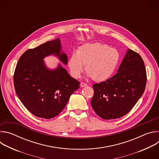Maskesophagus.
<instances>
[{
	"label": "esophagus",
	"instance_id": "esophagus-1",
	"mask_svg": "<svg viewBox=\"0 0 159 159\" xmlns=\"http://www.w3.org/2000/svg\"><path fill=\"white\" fill-rule=\"evenodd\" d=\"M87 84L86 83H85V82H81V83H80V87H85V86H87Z\"/></svg>",
	"mask_w": 159,
	"mask_h": 159
}]
</instances>
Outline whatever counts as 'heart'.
<instances>
[{
	"mask_svg": "<svg viewBox=\"0 0 159 159\" xmlns=\"http://www.w3.org/2000/svg\"><path fill=\"white\" fill-rule=\"evenodd\" d=\"M120 60L119 52L99 43H86L79 47L68 61L71 75L79 78L84 71L95 82H104L115 73Z\"/></svg>",
	"mask_w": 159,
	"mask_h": 159,
	"instance_id": "obj_1",
	"label": "heart"
}]
</instances>
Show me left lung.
Returning a JSON list of instances; mask_svg holds the SVG:
<instances>
[{"mask_svg": "<svg viewBox=\"0 0 159 159\" xmlns=\"http://www.w3.org/2000/svg\"><path fill=\"white\" fill-rule=\"evenodd\" d=\"M147 73L140 55L128 50L118 73L106 81L93 85L91 106L104 120L121 118L134 106L144 93Z\"/></svg>", "mask_w": 159, "mask_h": 159, "instance_id": "left-lung-1", "label": "left lung"}]
</instances>
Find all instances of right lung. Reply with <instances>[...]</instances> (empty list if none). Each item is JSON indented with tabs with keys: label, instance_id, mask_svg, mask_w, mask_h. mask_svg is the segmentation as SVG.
I'll return each instance as SVG.
<instances>
[{
	"label": "right lung",
	"instance_id": "add662e5",
	"mask_svg": "<svg viewBox=\"0 0 159 159\" xmlns=\"http://www.w3.org/2000/svg\"><path fill=\"white\" fill-rule=\"evenodd\" d=\"M59 38L29 49L20 57L14 74L16 94L23 105L37 117L51 119L61 112L80 82L60 64L55 70L46 66L43 58L54 55L64 64L68 57L61 53Z\"/></svg>",
	"mask_w": 159,
	"mask_h": 159
}]
</instances>
